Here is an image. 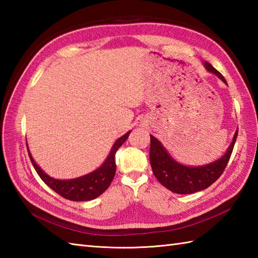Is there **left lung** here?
Here are the masks:
<instances>
[{
    "instance_id": "1",
    "label": "left lung",
    "mask_w": 258,
    "mask_h": 258,
    "mask_svg": "<svg viewBox=\"0 0 258 258\" xmlns=\"http://www.w3.org/2000/svg\"><path fill=\"white\" fill-rule=\"evenodd\" d=\"M203 64H204L207 72L215 74L218 79L227 84L224 76L217 70L214 69L210 63L204 62ZM237 132L238 130H236L232 143L229 144L228 149L222 157L200 166L184 165V164L175 161L161 142L151 135L150 162L152 171L158 179V182L173 193L193 194L196 191L205 189L217 180L225 169L234 149Z\"/></svg>"
}]
</instances>
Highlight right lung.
I'll return each instance as SVG.
<instances>
[{
	"label": "right lung",
	"mask_w": 258,
	"mask_h": 258,
	"mask_svg": "<svg viewBox=\"0 0 258 258\" xmlns=\"http://www.w3.org/2000/svg\"><path fill=\"white\" fill-rule=\"evenodd\" d=\"M131 131L120 136L116 140L114 145L109 151L106 160L104 161L102 165L89 174L83 176L72 178V179H57L51 177L43 169L37 165L34 158L32 157L29 146L26 144L27 152H29L30 160L32 165L34 166L36 173L41 179L44 182L48 187H51L58 195L70 201L74 202H85L96 199L105 191L108 186L111 185L114 178L115 172H116V164H115V153L118 147L123 145L124 142L128 139Z\"/></svg>",
	"instance_id": "add662e5"
}]
</instances>
